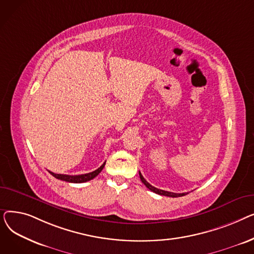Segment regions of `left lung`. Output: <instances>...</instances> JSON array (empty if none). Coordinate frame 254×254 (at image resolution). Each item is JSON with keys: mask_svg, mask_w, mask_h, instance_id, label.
<instances>
[{"mask_svg": "<svg viewBox=\"0 0 254 254\" xmlns=\"http://www.w3.org/2000/svg\"><path fill=\"white\" fill-rule=\"evenodd\" d=\"M139 175H140V179H141V181L144 183V185L146 186V188H147L148 190H150L151 191H153V192L157 193V194H161V195H167V196H171V197H178V196H182V195H185L186 193H188V192H183V193H175V192H171V191H166V190H158V189L154 188V186L150 185L147 181H146V180L144 179V177L142 176V174H141L140 172H139Z\"/></svg>", "mask_w": 254, "mask_h": 254, "instance_id": "1", "label": "left lung"}]
</instances>
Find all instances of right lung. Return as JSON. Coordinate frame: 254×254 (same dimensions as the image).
I'll return each mask as SVG.
<instances>
[{"instance_id":"right-lung-1","label":"right lung","mask_w":254,"mask_h":254,"mask_svg":"<svg viewBox=\"0 0 254 254\" xmlns=\"http://www.w3.org/2000/svg\"><path fill=\"white\" fill-rule=\"evenodd\" d=\"M105 164L106 162L97 170H95L93 172H90V173H87V174H81V175H64V174H56V173H52L49 171L50 174L56 177L57 179H60V180H63V181H66V182H71V183H82V182H86V181H89L91 179H93L95 177H97L101 171L103 170V168L105 167Z\"/></svg>"}]
</instances>
